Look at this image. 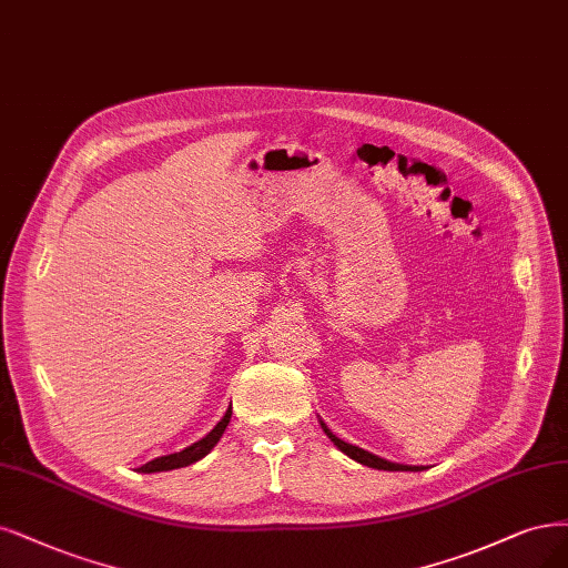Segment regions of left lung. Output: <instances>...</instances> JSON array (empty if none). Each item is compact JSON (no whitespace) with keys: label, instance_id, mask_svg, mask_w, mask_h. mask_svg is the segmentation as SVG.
<instances>
[{"label":"left lung","instance_id":"1","mask_svg":"<svg viewBox=\"0 0 568 568\" xmlns=\"http://www.w3.org/2000/svg\"><path fill=\"white\" fill-rule=\"evenodd\" d=\"M322 427H324V433H326V437L334 442L343 454H347L352 460H357V463H362V465H368V467H376V470H389V473H399V470H423V467H410V465H399V463H389V460H383V458H378V456H374V454H368V452H364V448H359V446H352V444H347V442H343V439H338L334 433H331V429L322 423Z\"/></svg>","mask_w":568,"mask_h":568}]
</instances>
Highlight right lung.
I'll list each match as a JSON object with an SVG mask.
<instances>
[{
  "mask_svg": "<svg viewBox=\"0 0 568 568\" xmlns=\"http://www.w3.org/2000/svg\"><path fill=\"white\" fill-rule=\"evenodd\" d=\"M230 418H232V408H227V410H225V416L221 418V423H219L216 427H213L211 433H209L204 439L194 442L192 446L183 448V452H179V454H171V456L154 458V460L145 463L143 467H139V470H141V473H166V470H175V467H185V465L197 463L200 458H204V456L211 452L213 446L219 444V439L223 437V433H225V427H227Z\"/></svg>",
  "mask_w": 568,
  "mask_h": 568,
  "instance_id": "add662e5",
  "label": "right lung"
}]
</instances>
